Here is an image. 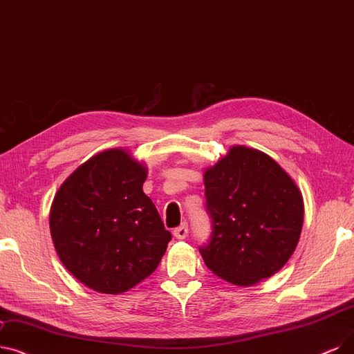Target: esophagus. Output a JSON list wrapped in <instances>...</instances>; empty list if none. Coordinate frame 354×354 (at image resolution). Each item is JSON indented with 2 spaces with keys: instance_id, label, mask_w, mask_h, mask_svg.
Returning a JSON list of instances; mask_svg holds the SVG:
<instances>
[{
  "instance_id": "1",
  "label": "esophagus",
  "mask_w": 354,
  "mask_h": 354,
  "mask_svg": "<svg viewBox=\"0 0 354 354\" xmlns=\"http://www.w3.org/2000/svg\"><path fill=\"white\" fill-rule=\"evenodd\" d=\"M189 233V227H188V223H182L179 227H176L174 230V236L178 239V240H183Z\"/></svg>"
}]
</instances>
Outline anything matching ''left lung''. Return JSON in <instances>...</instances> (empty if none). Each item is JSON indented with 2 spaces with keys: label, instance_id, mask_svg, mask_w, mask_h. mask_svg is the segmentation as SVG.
<instances>
[{
  "label": "left lung",
  "instance_id": "1",
  "mask_svg": "<svg viewBox=\"0 0 354 354\" xmlns=\"http://www.w3.org/2000/svg\"><path fill=\"white\" fill-rule=\"evenodd\" d=\"M211 236L199 248L209 270L249 286L278 272L294 253L304 221L302 195L263 151L234 146L207 169Z\"/></svg>",
  "mask_w": 354,
  "mask_h": 354
}]
</instances>
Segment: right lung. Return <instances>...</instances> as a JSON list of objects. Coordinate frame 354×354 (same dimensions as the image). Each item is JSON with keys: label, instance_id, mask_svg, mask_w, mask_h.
<instances>
[{"label": "right lung", "instance_id": "obj_1", "mask_svg": "<svg viewBox=\"0 0 354 354\" xmlns=\"http://www.w3.org/2000/svg\"><path fill=\"white\" fill-rule=\"evenodd\" d=\"M146 167L127 151L91 158L59 188L50 233L64 266L102 294H120L155 272L172 234L143 192Z\"/></svg>", "mask_w": 354, "mask_h": 354}]
</instances>
